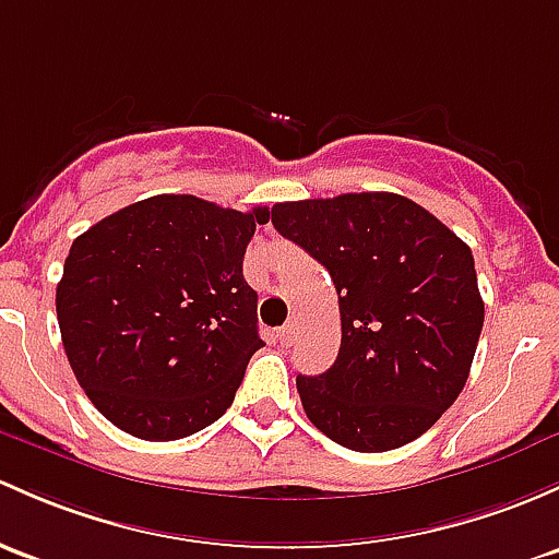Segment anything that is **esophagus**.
<instances>
[{
    "mask_svg": "<svg viewBox=\"0 0 559 559\" xmlns=\"http://www.w3.org/2000/svg\"><path fill=\"white\" fill-rule=\"evenodd\" d=\"M278 340L281 345H292V340H295V324H286L278 329Z\"/></svg>",
    "mask_w": 559,
    "mask_h": 559,
    "instance_id": "obj_1",
    "label": "esophagus"
}]
</instances>
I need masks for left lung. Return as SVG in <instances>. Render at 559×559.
Wrapping results in <instances>:
<instances>
[{
	"instance_id": "left-lung-1",
	"label": "left lung",
	"mask_w": 559,
	"mask_h": 559,
	"mask_svg": "<svg viewBox=\"0 0 559 559\" xmlns=\"http://www.w3.org/2000/svg\"><path fill=\"white\" fill-rule=\"evenodd\" d=\"M273 227L324 264L340 299L337 361L297 374L305 415L356 452L418 439L466 385L485 324L472 249L393 192L275 203Z\"/></svg>"
}]
</instances>
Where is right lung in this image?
I'll list each match as a JSON object with an SVG mask.
<instances>
[{"label":"right lung","mask_w":559,"mask_h":559,"mask_svg":"<svg viewBox=\"0 0 559 559\" xmlns=\"http://www.w3.org/2000/svg\"><path fill=\"white\" fill-rule=\"evenodd\" d=\"M270 211L155 195L74 238L56 289L63 350L98 413L174 442L227 413L262 348L243 254Z\"/></svg>","instance_id":"obj_1"}]
</instances>
